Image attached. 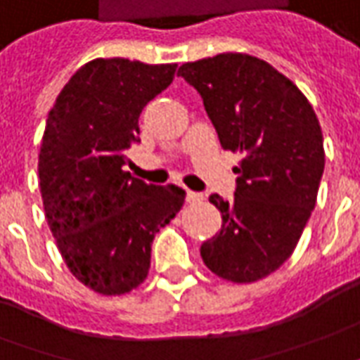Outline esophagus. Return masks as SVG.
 Returning a JSON list of instances; mask_svg holds the SVG:
<instances>
[{
  "mask_svg": "<svg viewBox=\"0 0 360 360\" xmlns=\"http://www.w3.org/2000/svg\"><path fill=\"white\" fill-rule=\"evenodd\" d=\"M205 195L202 193H197V191H187V200L188 202H202L205 200Z\"/></svg>",
  "mask_w": 360,
  "mask_h": 360,
  "instance_id": "1",
  "label": "esophagus"
}]
</instances>
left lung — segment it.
Segmentation results:
<instances>
[{
    "label": "left lung",
    "instance_id": "8db88e82",
    "mask_svg": "<svg viewBox=\"0 0 360 360\" xmlns=\"http://www.w3.org/2000/svg\"><path fill=\"white\" fill-rule=\"evenodd\" d=\"M179 75L202 97L220 146L241 154L233 198L210 197L222 230L200 255L214 275L255 283L290 257L316 206L326 163L320 122L288 77L250 54L187 62Z\"/></svg>",
    "mask_w": 360,
    "mask_h": 360
}]
</instances>
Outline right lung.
<instances>
[{
  "mask_svg": "<svg viewBox=\"0 0 360 360\" xmlns=\"http://www.w3.org/2000/svg\"><path fill=\"white\" fill-rule=\"evenodd\" d=\"M175 68L97 58L72 75L49 112L39 155L44 212L70 271L95 292L115 296L144 283L155 233L185 202L177 185H148L122 169L140 142V112Z\"/></svg>",
  "mask_w": 360,
  "mask_h": 360,
  "instance_id": "obj_1",
  "label": "right lung"
}]
</instances>
